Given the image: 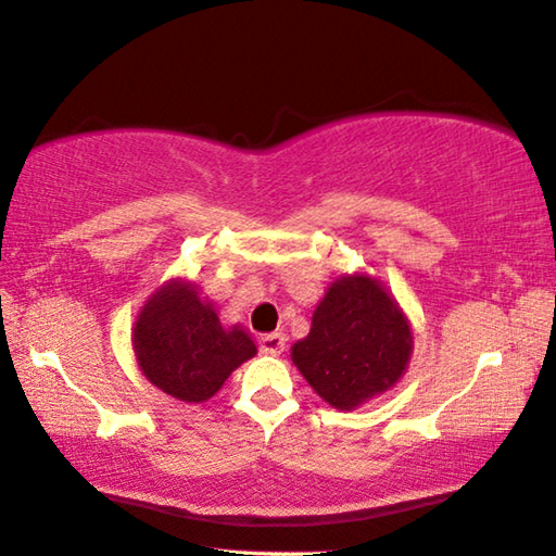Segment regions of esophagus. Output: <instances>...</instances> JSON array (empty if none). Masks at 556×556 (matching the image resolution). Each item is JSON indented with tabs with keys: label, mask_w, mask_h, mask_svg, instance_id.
<instances>
[{
	"label": "esophagus",
	"mask_w": 556,
	"mask_h": 556,
	"mask_svg": "<svg viewBox=\"0 0 556 556\" xmlns=\"http://www.w3.org/2000/svg\"><path fill=\"white\" fill-rule=\"evenodd\" d=\"M258 350H262L264 355H280L282 350H286V336L282 333L262 336V341H258Z\"/></svg>",
	"instance_id": "esophagus-1"
}]
</instances>
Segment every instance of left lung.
Segmentation results:
<instances>
[{"instance_id":"1","label":"left lung","mask_w":556,"mask_h":556,"mask_svg":"<svg viewBox=\"0 0 556 556\" xmlns=\"http://www.w3.org/2000/svg\"><path fill=\"white\" fill-rule=\"evenodd\" d=\"M413 326L381 280L365 270L338 276L312 314L292 365L336 410H355L387 393L407 369Z\"/></svg>"}]
</instances>
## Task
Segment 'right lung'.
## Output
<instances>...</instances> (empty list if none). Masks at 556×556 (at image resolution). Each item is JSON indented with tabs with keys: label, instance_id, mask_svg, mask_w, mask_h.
<instances>
[{
	"label": "right lung",
	"instance_id": "right-lung-1",
	"mask_svg": "<svg viewBox=\"0 0 556 556\" xmlns=\"http://www.w3.org/2000/svg\"><path fill=\"white\" fill-rule=\"evenodd\" d=\"M139 369L153 387L185 403H203L225 379L256 355L240 324L223 326L213 304L187 278L155 288L131 328Z\"/></svg>",
	"mask_w": 556,
	"mask_h": 556
}]
</instances>
